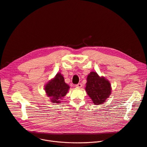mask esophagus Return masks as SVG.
<instances>
[{
	"mask_svg": "<svg viewBox=\"0 0 147 147\" xmlns=\"http://www.w3.org/2000/svg\"><path fill=\"white\" fill-rule=\"evenodd\" d=\"M76 87L80 88L82 87V83H78V84H77L76 85Z\"/></svg>",
	"mask_w": 147,
	"mask_h": 147,
	"instance_id": "34e87169",
	"label": "esophagus"
}]
</instances>
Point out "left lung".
I'll list each match as a JSON object with an SVG mask.
<instances>
[{
    "instance_id": "1",
    "label": "left lung",
    "mask_w": 147,
    "mask_h": 147,
    "mask_svg": "<svg viewBox=\"0 0 147 147\" xmlns=\"http://www.w3.org/2000/svg\"><path fill=\"white\" fill-rule=\"evenodd\" d=\"M85 90L95 105L104 103L111 94L110 82L96 72L91 71L87 77Z\"/></svg>"
}]
</instances>
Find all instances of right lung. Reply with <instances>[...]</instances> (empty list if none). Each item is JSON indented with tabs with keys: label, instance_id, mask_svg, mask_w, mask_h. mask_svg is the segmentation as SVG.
I'll use <instances>...</instances> for the list:
<instances>
[{
	"label": "right lung",
	"instance_id": "add662e5",
	"mask_svg": "<svg viewBox=\"0 0 147 147\" xmlns=\"http://www.w3.org/2000/svg\"><path fill=\"white\" fill-rule=\"evenodd\" d=\"M69 89V85L65 82L63 76L60 73H57L45 85L46 94L50 98L52 103L60 104L61 100L68 93Z\"/></svg>",
	"mask_w": 147,
	"mask_h": 147
}]
</instances>
